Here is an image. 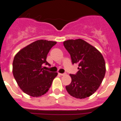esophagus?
Here are the masks:
<instances>
[{
    "instance_id": "obj_1",
    "label": "esophagus",
    "mask_w": 121,
    "mask_h": 121,
    "mask_svg": "<svg viewBox=\"0 0 121 121\" xmlns=\"http://www.w3.org/2000/svg\"><path fill=\"white\" fill-rule=\"evenodd\" d=\"M59 74L61 76H65L66 73H59Z\"/></svg>"
}]
</instances>
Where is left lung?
<instances>
[{
  "instance_id": "8db88e82",
  "label": "left lung",
  "mask_w": 121,
  "mask_h": 121,
  "mask_svg": "<svg viewBox=\"0 0 121 121\" xmlns=\"http://www.w3.org/2000/svg\"><path fill=\"white\" fill-rule=\"evenodd\" d=\"M64 47L70 54L72 63L78 65L76 74H69L71 82L66 89L78 99H84L99 88L106 73V63L99 50L86 41L78 38L66 40Z\"/></svg>"
}]
</instances>
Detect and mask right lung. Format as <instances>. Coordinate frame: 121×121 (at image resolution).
<instances>
[{
    "mask_svg": "<svg viewBox=\"0 0 121 121\" xmlns=\"http://www.w3.org/2000/svg\"><path fill=\"white\" fill-rule=\"evenodd\" d=\"M56 42L38 40L21 49L15 55L12 72L20 88L26 95L40 97L45 95L57 76L56 72L44 70L43 64L47 61L49 51Z\"/></svg>",
    "mask_w": 121,
    "mask_h": 121,
    "instance_id": "right-lung-1",
    "label": "right lung"
}]
</instances>
